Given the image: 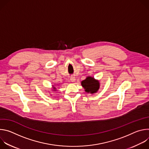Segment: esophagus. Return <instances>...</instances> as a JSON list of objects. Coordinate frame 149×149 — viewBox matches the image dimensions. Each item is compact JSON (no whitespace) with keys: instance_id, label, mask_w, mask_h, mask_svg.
<instances>
[{"instance_id":"obj_1","label":"esophagus","mask_w":149,"mask_h":149,"mask_svg":"<svg viewBox=\"0 0 149 149\" xmlns=\"http://www.w3.org/2000/svg\"><path fill=\"white\" fill-rule=\"evenodd\" d=\"M70 80H71V82H74L75 81V78L74 77H71L70 78Z\"/></svg>"}]
</instances>
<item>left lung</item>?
Returning a JSON list of instances; mask_svg holds the SVG:
<instances>
[{"instance_id": "1", "label": "left lung", "mask_w": 149, "mask_h": 149, "mask_svg": "<svg viewBox=\"0 0 149 149\" xmlns=\"http://www.w3.org/2000/svg\"><path fill=\"white\" fill-rule=\"evenodd\" d=\"M82 86L85 88V91L87 93H90L91 94L96 93L99 88L100 84L99 81L95 80L93 77H87L81 82Z\"/></svg>"}]
</instances>
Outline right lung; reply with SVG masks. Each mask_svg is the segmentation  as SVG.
Wrapping results in <instances>:
<instances>
[{
  "label": "right lung",
  "instance_id": "obj_1",
  "mask_svg": "<svg viewBox=\"0 0 149 149\" xmlns=\"http://www.w3.org/2000/svg\"><path fill=\"white\" fill-rule=\"evenodd\" d=\"M54 88H55V87H54ZM54 91H55V90H54Z\"/></svg>",
  "mask_w": 149,
  "mask_h": 149
}]
</instances>
